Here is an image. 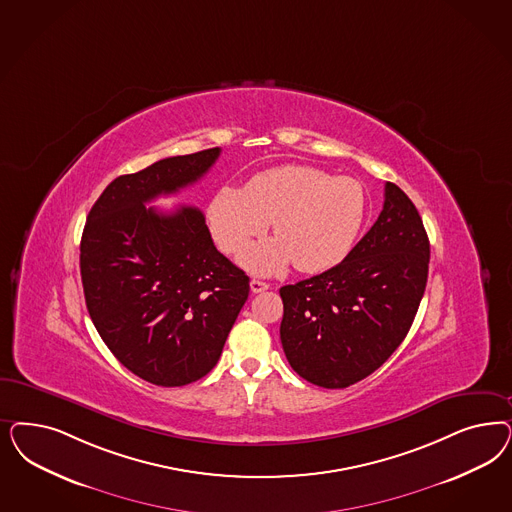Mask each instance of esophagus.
<instances>
[{
  "mask_svg": "<svg viewBox=\"0 0 512 512\" xmlns=\"http://www.w3.org/2000/svg\"><path fill=\"white\" fill-rule=\"evenodd\" d=\"M250 290H252L254 294H260V292L269 290V284L264 281H258V279H252V281H250Z\"/></svg>",
  "mask_w": 512,
  "mask_h": 512,
  "instance_id": "34e87169",
  "label": "esophagus"
}]
</instances>
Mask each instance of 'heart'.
I'll return each mask as SVG.
<instances>
[{
    "instance_id": "1",
    "label": "heart",
    "mask_w": 512,
    "mask_h": 512,
    "mask_svg": "<svg viewBox=\"0 0 512 512\" xmlns=\"http://www.w3.org/2000/svg\"><path fill=\"white\" fill-rule=\"evenodd\" d=\"M365 213L362 182L311 165H281L254 175L247 188H220L209 203L207 220L218 247L230 254L273 222L277 239L245 248L239 262L252 273L275 275L292 262L303 273L343 262Z\"/></svg>"
}]
</instances>
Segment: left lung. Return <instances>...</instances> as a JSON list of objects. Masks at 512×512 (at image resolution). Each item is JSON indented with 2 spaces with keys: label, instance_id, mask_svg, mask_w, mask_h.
Here are the masks:
<instances>
[{
  "label": "left lung",
  "instance_id": "left-lung-1",
  "mask_svg": "<svg viewBox=\"0 0 512 512\" xmlns=\"http://www.w3.org/2000/svg\"><path fill=\"white\" fill-rule=\"evenodd\" d=\"M428 265L422 218L407 194L386 182L377 222L347 258L282 286L281 343L292 369L331 390L377 371L413 326Z\"/></svg>",
  "mask_w": 512,
  "mask_h": 512
}]
</instances>
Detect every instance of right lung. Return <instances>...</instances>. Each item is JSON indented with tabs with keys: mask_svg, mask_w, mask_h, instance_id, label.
Returning a JSON list of instances; mask_svg holds the SVG:
<instances>
[{
	"mask_svg": "<svg viewBox=\"0 0 512 512\" xmlns=\"http://www.w3.org/2000/svg\"><path fill=\"white\" fill-rule=\"evenodd\" d=\"M218 156L215 147L116 177L84 224L90 318L116 360L156 386H184L215 367L250 290L199 209L165 215L145 205L198 182Z\"/></svg>",
	"mask_w": 512,
	"mask_h": 512,
	"instance_id": "1",
	"label": "right lung"
}]
</instances>
